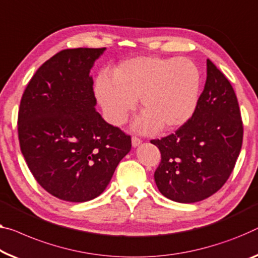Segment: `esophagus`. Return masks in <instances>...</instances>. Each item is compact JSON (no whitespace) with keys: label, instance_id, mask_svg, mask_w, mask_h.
<instances>
[{"label":"esophagus","instance_id":"34e87169","mask_svg":"<svg viewBox=\"0 0 258 258\" xmlns=\"http://www.w3.org/2000/svg\"><path fill=\"white\" fill-rule=\"evenodd\" d=\"M141 144V139L138 137H132V146L133 147H138Z\"/></svg>","mask_w":258,"mask_h":258}]
</instances>
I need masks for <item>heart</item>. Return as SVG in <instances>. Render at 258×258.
Listing matches in <instances>:
<instances>
[{"instance_id": "heart-1", "label": "heart", "mask_w": 258, "mask_h": 258, "mask_svg": "<svg viewBox=\"0 0 258 258\" xmlns=\"http://www.w3.org/2000/svg\"><path fill=\"white\" fill-rule=\"evenodd\" d=\"M201 89V73L186 57L140 56L122 61L96 81V96L105 117L119 126L127 120L140 99L144 113L136 121L140 132L183 126L195 113Z\"/></svg>"}]
</instances>
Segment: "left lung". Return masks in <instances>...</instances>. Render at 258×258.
Listing matches in <instances>:
<instances>
[{
  "label": "left lung",
  "instance_id": "8db88e82",
  "mask_svg": "<svg viewBox=\"0 0 258 258\" xmlns=\"http://www.w3.org/2000/svg\"><path fill=\"white\" fill-rule=\"evenodd\" d=\"M207 78L195 113L170 136L151 140L161 152L157 189L177 203H196L220 190L242 147L243 125L235 92L207 59Z\"/></svg>",
  "mask_w": 258,
  "mask_h": 258
}]
</instances>
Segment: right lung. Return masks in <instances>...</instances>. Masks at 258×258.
<instances>
[{
	"instance_id": "obj_1",
	"label": "right lung",
	"mask_w": 258,
	"mask_h": 258,
	"mask_svg": "<svg viewBox=\"0 0 258 258\" xmlns=\"http://www.w3.org/2000/svg\"><path fill=\"white\" fill-rule=\"evenodd\" d=\"M105 49L56 53L38 68L21 99L18 139L26 164L41 187L66 202L98 197L132 146L95 109L89 73Z\"/></svg>"
}]
</instances>
